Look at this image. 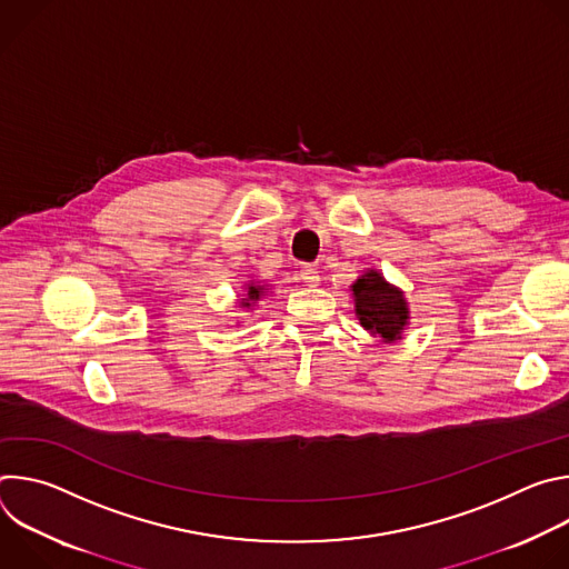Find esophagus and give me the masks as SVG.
Segmentation results:
<instances>
[{
    "mask_svg": "<svg viewBox=\"0 0 569 569\" xmlns=\"http://www.w3.org/2000/svg\"><path fill=\"white\" fill-rule=\"evenodd\" d=\"M299 277H301L303 283H308V286H317V283H319V272H317V268H312V266H303V268L299 270Z\"/></svg>",
    "mask_w": 569,
    "mask_h": 569,
    "instance_id": "esophagus-1",
    "label": "esophagus"
}]
</instances>
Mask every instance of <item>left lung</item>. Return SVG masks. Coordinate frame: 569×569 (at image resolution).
I'll return each instance as SVG.
<instances>
[{
	"mask_svg": "<svg viewBox=\"0 0 569 569\" xmlns=\"http://www.w3.org/2000/svg\"><path fill=\"white\" fill-rule=\"evenodd\" d=\"M351 295L365 331L387 345L402 340L405 329L410 327V303L398 286L369 268L351 283Z\"/></svg>",
	"mask_w": 569,
	"mask_h": 569,
	"instance_id": "8db88e82",
	"label": "left lung"
}]
</instances>
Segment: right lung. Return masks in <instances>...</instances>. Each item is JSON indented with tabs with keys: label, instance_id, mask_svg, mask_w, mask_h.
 <instances>
[{
	"label": "right lung",
	"instance_id": "add662e5",
	"mask_svg": "<svg viewBox=\"0 0 569 569\" xmlns=\"http://www.w3.org/2000/svg\"><path fill=\"white\" fill-rule=\"evenodd\" d=\"M270 283L266 281H257L250 279L242 283V295H238V308H246V310H254V306L270 292Z\"/></svg>",
	"mask_w": 569,
	"mask_h": 569
}]
</instances>
